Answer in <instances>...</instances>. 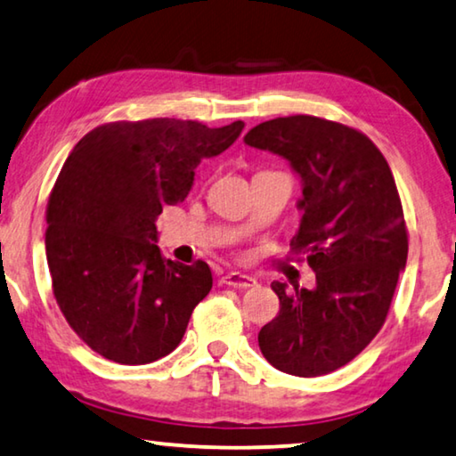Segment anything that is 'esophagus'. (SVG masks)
<instances>
[{"mask_svg": "<svg viewBox=\"0 0 456 456\" xmlns=\"http://www.w3.org/2000/svg\"><path fill=\"white\" fill-rule=\"evenodd\" d=\"M222 283L228 287H238V289H250V287H256L258 281L255 277L242 275V273H228V275L222 277Z\"/></svg>", "mask_w": 456, "mask_h": 456, "instance_id": "1", "label": "esophagus"}]
</instances>
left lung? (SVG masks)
<instances>
[{"label":"left lung","instance_id":"left-lung-1","mask_svg":"<svg viewBox=\"0 0 456 456\" xmlns=\"http://www.w3.org/2000/svg\"><path fill=\"white\" fill-rule=\"evenodd\" d=\"M244 142L285 159L299 177L291 247L316 273L312 289L273 281L279 314L261 328L258 346L283 373H332L381 330L405 269L408 232L394 175L365 134L314 116L263 122Z\"/></svg>","mask_w":456,"mask_h":456}]
</instances>
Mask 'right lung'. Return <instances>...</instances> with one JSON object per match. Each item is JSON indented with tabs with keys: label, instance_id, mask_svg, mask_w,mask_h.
I'll list each match as a JSON object with an SVG mask.
<instances>
[{
	"label": "right lung",
	"instance_id": "right-lung-1",
	"mask_svg": "<svg viewBox=\"0 0 456 456\" xmlns=\"http://www.w3.org/2000/svg\"><path fill=\"white\" fill-rule=\"evenodd\" d=\"M242 128L155 118L97 126L75 144L48 200L46 261L62 316L95 353L146 365L177 348L212 271L160 255L155 222Z\"/></svg>",
	"mask_w": 456,
	"mask_h": 456
}]
</instances>
